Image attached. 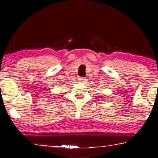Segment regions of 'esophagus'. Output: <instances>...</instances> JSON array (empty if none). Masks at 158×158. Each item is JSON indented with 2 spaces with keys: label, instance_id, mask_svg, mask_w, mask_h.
Masks as SVG:
<instances>
[{
  "label": "esophagus",
  "instance_id": "34e87169",
  "mask_svg": "<svg viewBox=\"0 0 158 158\" xmlns=\"http://www.w3.org/2000/svg\"><path fill=\"white\" fill-rule=\"evenodd\" d=\"M78 79H79V81H80V82H84L85 80L84 77H79Z\"/></svg>",
  "mask_w": 158,
  "mask_h": 158
}]
</instances>
